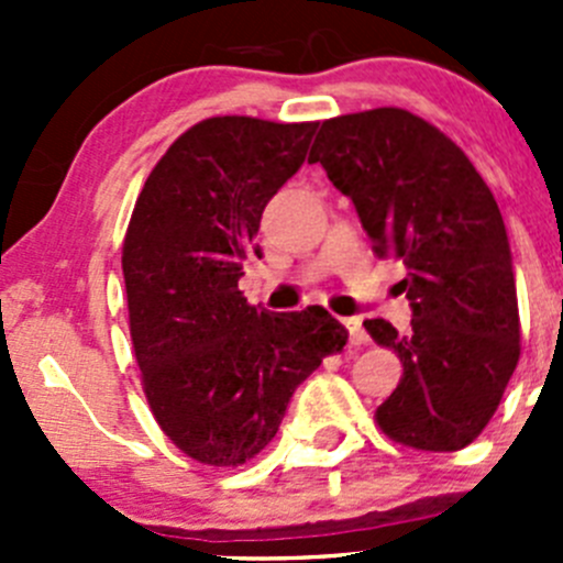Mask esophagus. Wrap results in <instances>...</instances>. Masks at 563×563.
I'll return each instance as SVG.
<instances>
[{
	"label": "esophagus",
	"mask_w": 563,
	"mask_h": 563,
	"mask_svg": "<svg viewBox=\"0 0 563 563\" xmlns=\"http://www.w3.org/2000/svg\"><path fill=\"white\" fill-rule=\"evenodd\" d=\"M345 329H349V338H351V345H365L367 343V332L365 327H362V318H345Z\"/></svg>",
	"instance_id": "34e87169"
}]
</instances>
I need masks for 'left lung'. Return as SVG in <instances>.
Instances as JSON below:
<instances>
[{"instance_id": "obj_1", "label": "left lung", "mask_w": 563, "mask_h": 563, "mask_svg": "<svg viewBox=\"0 0 563 563\" xmlns=\"http://www.w3.org/2000/svg\"><path fill=\"white\" fill-rule=\"evenodd\" d=\"M310 161L354 201L378 258L406 264L411 334L365 329L402 362L376 419L413 450L455 452L485 430L520 360L512 250L490 187L452 139L402 108L327 119Z\"/></svg>"}]
</instances>
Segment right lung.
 <instances>
[{"instance_id":"add662e5","label":"right lung","mask_w":563,"mask_h":563,"mask_svg":"<svg viewBox=\"0 0 563 563\" xmlns=\"http://www.w3.org/2000/svg\"><path fill=\"white\" fill-rule=\"evenodd\" d=\"M316 128L203 119L152 168L130 218L122 272L146 400L203 465L258 455L299 384L349 343L318 305L272 313L240 291L264 207L302 168Z\"/></svg>"}]
</instances>
